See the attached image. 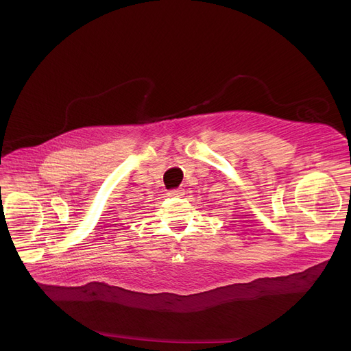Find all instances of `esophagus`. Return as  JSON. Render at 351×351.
<instances>
[{"label": "esophagus", "instance_id": "34e87169", "mask_svg": "<svg viewBox=\"0 0 351 351\" xmlns=\"http://www.w3.org/2000/svg\"><path fill=\"white\" fill-rule=\"evenodd\" d=\"M183 195H184L183 189H173V190H169V192H168L169 197H182Z\"/></svg>", "mask_w": 351, "mask_h": 351}]
</instances>
